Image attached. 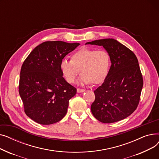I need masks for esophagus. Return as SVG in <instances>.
I'll list each match as a JSON object with an SVG mask.
<instances>
[{
  "instance_id": "34e87169",
  "label": "esophagus",
  "mask_w": 159,
  "mask_h": 159,
  "mask_svg": "<svg viewBox=\"0 0 159 159\" xmlns=\"http://www.w3.org/2000/svg\"><path fill=\"white\" fill-rule=\"evenodd\" d=\"M77 93H82V92H84V91H85V90L83 89H80V88H77Z\"/></svg>"
}]
</instances>
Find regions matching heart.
<instances>
[{"mask_svg": "<svg viewBox=\"0 0 159 159\" xmlns=\"http://www.w3.org/2000/svg\"><path fill=\"white\" fill-rule=\"evenodd\" d=\"M111 66V55L106 50L83 47L74 52L71 60L64 58L60 69L66 80L70 84L76 80L80 72L79 83L98 84L106 78Z\"/></svg>", "mask_w": 159, "mask_h": 159, "instance_id": "obj_1", "label": "heart"}]
</instances>
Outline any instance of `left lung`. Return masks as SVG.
Listing matches in <instances>:
<instances>
[{"label":"left lung","mask_w":159,"mask_h":159,"mask_svg":"<svg viewBox=\"0 0 159 159\" xmlns=\"http://www.w3.org/2000/svg\"><path fill=\"white\" fill-rule=\"evenodd\" d=\"M86 44L102 46L111 55L107 77L94 91L92 114L98 121L107 124L126 119L137 109L143 86L136 55L113 39L96 40Z\"/></svg>","instance_id":"1"}]
</instances>
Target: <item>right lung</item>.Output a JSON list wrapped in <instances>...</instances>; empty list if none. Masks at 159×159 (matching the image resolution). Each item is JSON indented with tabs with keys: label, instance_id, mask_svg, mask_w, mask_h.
Wrapping results in <instances>:
<instances>
[{
	"label": "right lung",
	"instance_id": "obj_1",
	"mask_svg": "<svg viewBox=\"0 0 159 159\" xmlns=\"http://www.w3.org/2000/svg\"><path fill=\"white\" fill-rule=\"evenodd\" d=\"M79 43L46 41L37 46L22 64L19 91L24 112L43 125L56 123L66 115L77 89L67 82L60 69L66 55Z\"/></svg>",
	"mask_w": 159,
	"mask_h": 159
}]
</instances>
